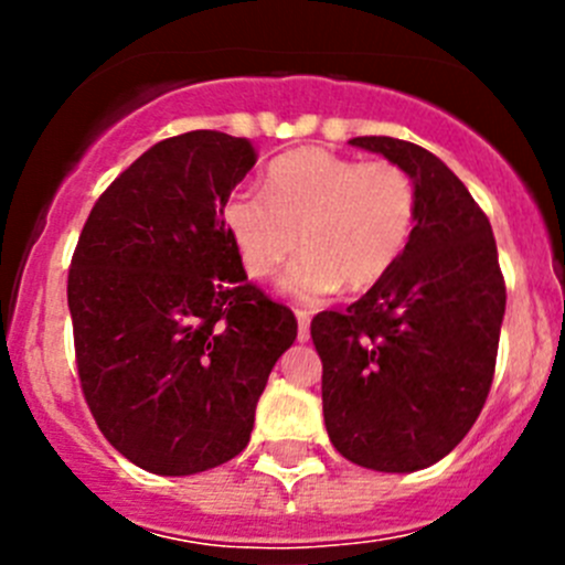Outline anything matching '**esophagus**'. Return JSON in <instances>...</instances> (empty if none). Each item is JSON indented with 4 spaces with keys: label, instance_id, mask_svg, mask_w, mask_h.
I'll list each match as a JSON object with an SVG mask.
<instances>
[{
    "label": "esophagus",
    "instance_id": "esophagus-1",
    "mask_svg": "<svg viewBox=\"0 0 565 565\" xmlns=\"http://www.w3.org/2000/svg\"><path fill=\"white\" fill-rule=\"evenodd\" d=\"M295 317H298V339L300 341H309V335H311V330H309V324H311L309 311L298 309V311H295Z\"/></svg>",
    "mask_w": 565,
    "mask_h": 565
}]
</instances>
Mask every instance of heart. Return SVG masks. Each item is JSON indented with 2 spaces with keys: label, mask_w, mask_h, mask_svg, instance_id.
Returning <instances> with one entry per match:
<instances>
[{
  "label": "heart",
  "mask_w": 565,
  "mask_h": 565,
  "mask_svg": "<svg viewBox=\"0 0 565 565\" xmlns=\"http://www.w3.org/2000/svg\"><path fill=\"white\" fill-rule=\"evenodd\" d=\"M418 218V188L398 163L335 156L303 147L276 158L265 193L237 191L226 199L224 221L250 278H281L292 298L317 303L344 284L363 292L396 267ZM301 237H297V232Z\"/></svg>",
  "instance_id": "heart-1"
}]
</instances>
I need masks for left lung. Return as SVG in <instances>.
<instances>
[{
  "mask_svg": "<svg viewBox=\"0 0 565 565\" xmlns=\"http://www.w3.org/2000/svg\"><path fill=\"white\" fill-rule=\"evenodd\" d=\"M350 145L413 174L418 218L383 281L311 319L324 426L355 465L424 470L459 446L492 388L505 315L498 246L487 213L429 150L391 136Z\"/></svg>",
  "mask_w": 565,
  "mask_h": 565,
  "instance_id": "8db88e82",
  "label": "left lung"
}]
</instances>
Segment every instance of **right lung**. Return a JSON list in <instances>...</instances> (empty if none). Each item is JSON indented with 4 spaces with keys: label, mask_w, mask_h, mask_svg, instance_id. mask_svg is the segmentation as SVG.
Masks as SVG:
<instances>
[{
    "label": "right lung",
    "mask_w": 565,
    "mask_h": 565,
    "mask_svg": "<svg viewBox=\"0 0 565 565\" xmlns=\"http://www.w3.org/2000/svg\"><path fill=\"white\" fill-rule=\"evenodd\" d=\"M256 163L248 139L158 141L95 202L67 273L82 393L141 470L193 476L248 446L298 319L248 281L224 221Z\"/></svg>",
    "instance_id": "1"
}]
</instances>
